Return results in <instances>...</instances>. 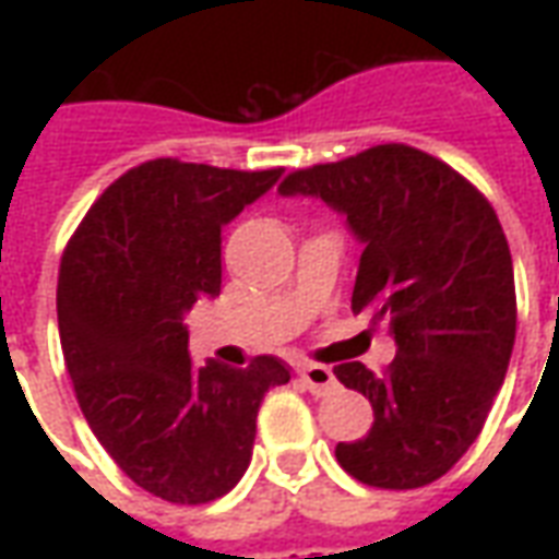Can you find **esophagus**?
<instances>
[{
  "instance_id": "obj_1",
  "label": "esophagus",
  "mask_w": 559,
  "mask_h": 559,
  "mask_svg": "<svg viewBox=\"0 0 559 559\" xmlns=\"http://www.w3.org/2000/svg\"><path fill=\"white\" fill-rule=\"evenodd\" d=\"M296 371H299V377L305 380V386L311 389L314 395H329V392H335V389H338V380H335V374L329 371L326 365L305 362L299 365Z\"/></svg>"
}]
</instances>
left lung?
<instances>
[{"label":"left lung","instance_id":"8db88e82","mask_svg":"<svg viewBox=\"0 0 559 559\" xmlns=\"http://www.w3.org/2000/svg\"><path fill=\"white\" fill-rule=\"evenodd\" d=\"M284 197H320L362 242L353 311L395 338L386 374L341 362L374 425L335 445L353 479L407 491L455 467L488 419L515 344V275L491 203L428 152L383 143L290 173Z\"/></svg>","mask_w":559,"mask_h":559}]
</instances>
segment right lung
<instances>
[{
  "label": "right lung",
  "instance_id": "right-lung-1",
  "mask_svg": "<svg viewBox=\"0 0 559 559\" xmlns=\"http://www.w3.org/2000/svg\"><path fill=\"white\" fill-rule=\"evenodd\" d=\"M281 173L146 160L95 200L62 254L56 314L80 411L128 479L167 503L230 491L260 401L290 380L275 356L194 368L185 326L221 293V227Z\"/></svg>",
  "mask_w": 559,
  "mask_h": 559
}]
</instances>
